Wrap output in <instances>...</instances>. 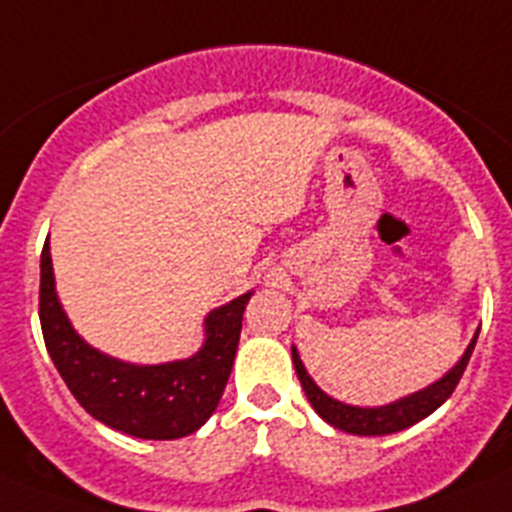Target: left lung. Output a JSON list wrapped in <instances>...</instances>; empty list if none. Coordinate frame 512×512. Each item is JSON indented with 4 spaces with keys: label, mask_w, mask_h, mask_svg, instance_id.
I'll list each match as a JSON object with an SVG mask.
<instances>
[{
    "label": "left lung",
    "mask_w": 512,
    "mask_h": 512,
    "mask_svg": "<svg viewBox=\"0 0 512 512\" xmlns=\"http://www.w3.org/2000/svg\"><path fill=\"white\" fill-rule=\"evenodd\" d=\"M479 336V333H477ZM477 336L472 338V343L467 346L464 356L459 359V364L446 372V377H441L438 382H433L431 387L415 392V395L402 397V400L390 402V405H382V408H356V405H346V402H338L333 397L325 395L318 384L312 382L310 374H307L305 364H302L297 348H292V364H295L297 379L302 382V390H305L307 400L315 408V413L330 423L338 431L354 433V436H387V433L405 431L410 425H415L418 420L428 418L436 408H441L443 402L449 400L451 392L456 390L461 374L467 369L469 356L474 351V343Z\"/></svg>",
    "instance_id": "obj_1"
}]
</instances>
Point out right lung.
I'll return each instance as SVG.
<instances>
[{"instance_id":"right-lung-1","label":"right lung","mask_w":512,"mask_h":512,"mask_svg":"<svg viewBox=\"0 0 512 512\" xmlns=\"http://www.w3.org/2000/svg\"><path fill=\"white\" fill-rule=\"evenodd\" d=\"M251 292L205 318V346L169 364L138 366L99 354L71 328L56 297L51 246L40 253V328L71 395L99 423L135 438L171 441L194 433L215 413L233 369L243 310Z\"/></svg>"}]
</instances>
